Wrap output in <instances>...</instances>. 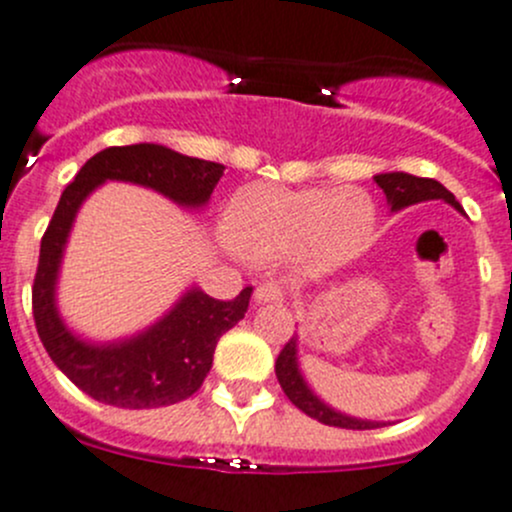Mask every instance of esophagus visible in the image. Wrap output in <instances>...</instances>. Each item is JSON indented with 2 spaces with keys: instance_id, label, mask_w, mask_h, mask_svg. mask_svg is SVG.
Returning a JSON list of instances; mask_svg holds the SVG:
<instances>
[{
  "instance_id": "34e87169",
  "label": "esophagus",
  "mask_w": 512,
  "mask_h": 512,
  "mask_svg": "<svg viewBox=\"0 0 512 512\" xmlns=\"http://www.w3.org/2000/svg\"><path fill=\"white\" fill-rule=\"evenodd\" d=\"M286 296V288H283L281 281H263L256 286V301L258 303H273V301H283Z\"/></svg>"
}]
</instances>
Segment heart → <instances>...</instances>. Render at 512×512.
I'll use <instances>...</instances> for the list:
<instances>
[{
    "label": "heart",
    "mask_w": 512,
    "mask_h": 512,
    "mask_svg": "<svg viewBox=\"0 0 512 512\" xmlns=\"http://www.w3.org/2000/svg\"><path fill=\"white\" fill-rule=\"evenodd\" d=\"M231 234L251 258H276L311 246L321 258L353 254L373 224L361 191L251 186L231 204Z\"/></svg>",
    "instance_id": "1"
}]
</instances>
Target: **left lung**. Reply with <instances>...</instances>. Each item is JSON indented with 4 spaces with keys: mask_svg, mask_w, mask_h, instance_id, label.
I'll return each instance as SVG.
<instances>
[{
    "mask_svg": "<svg viewBox=\"0 0 512 512\" xmlns=\"http://www.w3.org/2000/svg\"><path fill=\"white\" fill-rule=\"evenodd\" d=\"M376 184L386 191L388 201H391L393 209H406L411 204H421V201H430V199H443L448 201L450 206L460 209V204L455 201V196L445 189L440 181L435 179H423V176H413V174H403V171H393V174H378L373 176ZM276 378L281 383L283 393L288 396V401L303 411L306 416L316 418L318 423H326V426H336V428H348V430H371L378 428L381 423L373 421H358V418L343 416V413H336L333 408H328L326 403L318 401L316 396L311 393V388L306 386V381L298 373V363H296V336L281 348L276 358Z\"/></svg>",
    "mask_w": 512,
    "mask_h": 512,
    "instance_id": "8db88e82",
    "label": "left lung"
}]
</instances>
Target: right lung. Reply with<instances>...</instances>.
Instances as JSON below:
<instances>
[{
  "mask_svg": "<svg viewBox=\"0 0 512 512\" xmlns=\"http://www.w3.org/2000/svg\"><path fill=\"white\" fill-rule=\"evenodd\" d=\"M226 166L191 159L159 144L109 146L91 156L64 189L39 249L32 286L37 333L59 371L94 401L116 408L174 406L194 396L209 373L219 338L244 318L254 288L231 301L194 288L169 316L141 336L111 346H91L64 328L54 308V281L72 221L82 201L101 181L119 179L149 186L181 206H201Z\"/></svg>",
  "mask_w": 512,
  "mask_h": 512,
  "instance_id": "obj_1",
  "label": "right lung"
}]
</instances>
